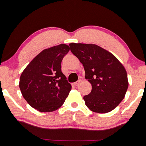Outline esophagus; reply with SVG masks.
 <instances>
[{
    "label": "esophagus",
    "mask_w": 146,
    "mask_h": 146,
    "mask_svg": "<svg viewBox=\"0 0 146 146\" xmlns=\"http://www.w3.org/2000/svg\"><path fill=\"white\" fill-rule=\"evenodd\" d=\"M80 83V80H78V81H77V82H76L75 83H73V84H72V85L74 86H78L79 85Z\"/></svg>",
    "instance_id": "34e87169"
}]
</instances>
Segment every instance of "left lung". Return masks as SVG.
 Listing matches in <instances>:
<instances>
[{
	"label": "left lung",
	"mask_w": 146,
	"mask_h": 146,
	"mask_svg": "<svg viewBox=\"0 0 146 146\" xmlns=\"http://www.w3.org/2000/svg\"><path fill=\"white\" fill-rule=\"evenodd\" d=\"M72 53L85 71V78L92 84L90 94L83 97L85 105L97 113H107L125 97L129 82L126 70L114 55L94 44L70 43Z\"/></svg>",
	"instance_id": "left-lung-1"
}]
</instances>
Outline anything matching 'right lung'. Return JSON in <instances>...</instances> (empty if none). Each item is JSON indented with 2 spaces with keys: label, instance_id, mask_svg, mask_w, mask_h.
Returning <instances> with one entry per match:
<instances>
[{
  "label": "right lung",
  "instance_id": "right-lung-1",
  "mask_svg": "<svg viewBox=\"0 0 146 146\" xmlns=\"http://www.w3.org/2000/svg\"><path fill=\"white\" fill-rule=\"evenodd\" d=\"M70 47L61 44L45 49L30 62L22 73L19 88L31 106L48 112L62 106L71 85L61 71V63Z\"/></svg>",
  "mask_w": 146,
  "mask_h": 146
}]
</instances>
